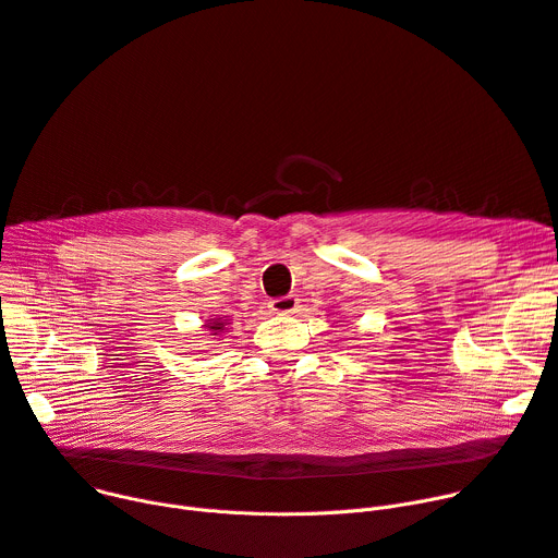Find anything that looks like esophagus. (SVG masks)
Here are the masks:
<instances>
[{
  "label": "esophagus",
  "instance_id": "34e87169",
  "mask_svg": "<svg viewBox=\"0 0 558 558\" xmlns=\"http://www.w3.org/2000/svg\"><path fill=\"white\" fill-rule=\"evenodd\" d=\"M269 310L274 314H280V316L295 314V312H299V299H295V295H280V299H274L269 303Z\"/></svg>",
  "mask_w": 558,
  "mask_h": 558
}]
</instances>
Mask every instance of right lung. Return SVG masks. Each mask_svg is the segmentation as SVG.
<instances>
[{
    "label": "right lung",
    "instance_id": "1",
    "mask_svg": "<svg viewBox=\"0 0 558 558\" xmlns=\"http://www.w3.org/2000/svg\"><path fill=\"white\" fill-rule=\"evenodd\" d=\"M204 327L210 331V337H217V333H221L229 327V323H227V318H208Z\"/></svg>",
    "mask_w": 558,
    "mask_h": 558
}]
</instances>
